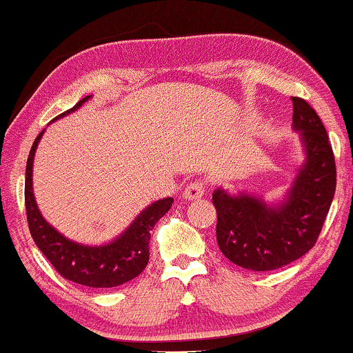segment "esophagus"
Returning a JSON list of instances; mask_svg holds the SVG:
<instances>
[{"label":"esophagus","mask_w":353,"mask_h":353,"mask_svg":"<svg viewBox=\"0 0 353 353\" xmlns=\"http://www.w3.org/2000/svg\"><path fill=\"white\" fill-rule=\"evenodd\" d=\"M204 193H205V181L196 180L185 188V191H183V198L188 201H194V199L203 198Z\"/></svg>","instance_id":"1"}]
</instances>
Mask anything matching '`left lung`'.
<instances>
[{
  "mask_svg": "<svg viewBox=\"0 0 353 353\" xmlns=\"http://www.w3.org/2000/svg\"><path fill=\"white\" fill-rule=\"evenodd\" d=\"M294 128L305 145V163L283 203L269 205L250 194L212 193L219 248L236 266L264 272L300 259L316 243L336 193V160L329 136L308 102L292 97Z\"/></svg>",
  "mask_w": 353,
  "mask_h": 353,
  "instance_id": "left-lung-1",
  "label": "left lung"
}]
</instances>
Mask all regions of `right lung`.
<instances>
[{
  "instance_id": "add662e5",
  "label": "right lung",
  "mask_w": 353,
  "mask_h": 353,
  "mask_svg": "<svg viewBox=\"0 0 353 353\" xmlns=\"http://www.w3.org/2000/svg\"><path fill=\"white\" fill-rule=\"evenodd\" d=\"M90 95L79 100L74 107L66 110L58 118L76 112L82 103L87 102ZM53 120V121H54ZM42 130L32 144L27 157L26 167V212L30 235L34 238L37 248L45 254L57 272L68 281L81 283L92 288H112L130 282L144 271L149 263V241L152 230L159 219H162L170 210L173 199L165 198L155 201L148 205L134 219V222L115 238L112 243L102 246H85L68 240L58 230L50 225L37 208L34 190H32V165H34L35 149L42 139Z\"/></svg>"
}]
</instances>
